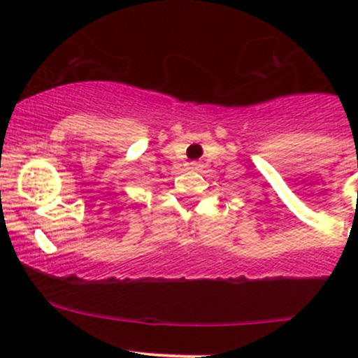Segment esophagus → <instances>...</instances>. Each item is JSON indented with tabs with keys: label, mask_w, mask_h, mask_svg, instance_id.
<instances>
[{
	"label": "esophagus",
	"mask_w": 358,
	"mask_h": 358,
	"mask_svg": "<svg viewBox=\"0 0 358 358\" xmlns=\"http://www.w3.org/2000/svg\"><path fill=\"white\" fill-rule=\"evenodd\" d=\"M189 169H192V171H201L202 164H199V162H190Z\"/></svg>",
	"instance_id": "34e87169"
}]
</instances>
